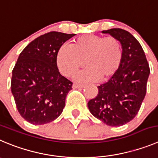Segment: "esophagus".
<instances>
[{
	"mask_svg": "<svg viewBox=\"0 0 158 158\" xmlns=\"http://www.w3.org/2000/svg\"><path fill=\"white\" fill-rule=\"evenodd\" d=\"M73 89H77V88H83L84 85L83 84H80V83H74L73 84V86H72Z\"/></svg>",
	"mask_w": 158,
	"mask_h": 158,
	"instance_id": "34e87169",
	"label": "esophagus"
}]
</instances>
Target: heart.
I'll list each match as a JSON object with an SVG mask.
<instances>
[{
  "label": "heart",
  "mask_w": 158,
  "mask_h": 158,
  "mask_svg": "<svg viewBox=\"0 0 158 158\" xmlns=\"http://www.w3.org/2000/svg\"><path fill=\"white\" fill-rule=\"evenodd\" d=\"M122 60V47L117 38L94 34L76 38L70 47L61 45L56 54L59 71L68 77L74 76L85 61L87 68L76 76L80 82L108 80L118 72Z\"/></svg>",
  "instance_id": "b5f03b06"
}]
</instances>
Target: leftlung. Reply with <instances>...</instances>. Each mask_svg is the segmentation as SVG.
I'll use <instances>...</instances> for the list:
<instances>
[{
    "instance_id": "1",
    "label": "left lung",
    "mask_w": 158,
    "mask_h": 158,
    "mask_svg": "<svg viewBox=\"0 0 158 158\" xmlns=\"http://www.w3.org/2000/svg\"><path fill=\"white\" fill-rule=\"evenodd\" d=\"M120 41L123 60L118 72L98 86V94L88 102L91 114L110 126H121L135 117L147 92L150 67L139 41L122 29L102 31Z\"/></svg>"
}]
</instances>
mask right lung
I'll list each match as a JSON object with an SVG mask.
<instances>
[{
  "label": "right lung",
  "instance_id": "right-lung-1",
  "mask_svg": "<svg viewBox=\"0 0 158 158\" xmlns=\"http://www.w3.org/2000/svg\"><path fill=\"white\" fill-rule=\"evenodd\" d=\"M76 34L50 32L29 43L12 71L11 93L19 114L33 125L55 120L62 112L72 82L59 72L58 48Z\"/></svg>",
  "mask_w": 158,
  "mask_h": 158
}]
</instances>
